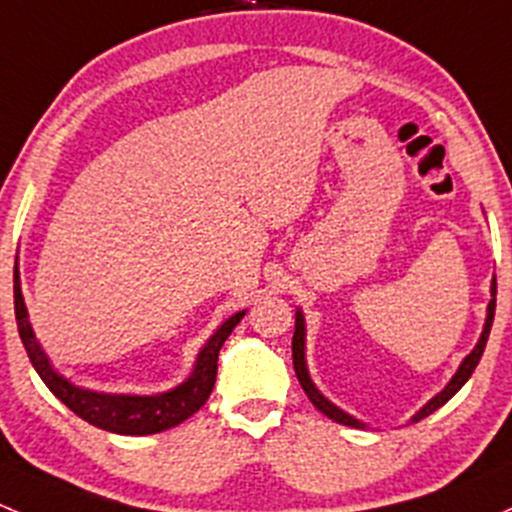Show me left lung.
<instances>
[{"label": "left lung", "instance_id": "1", "mask_svg": "<svg viewBox=\"0 0 512 512\" xmlns=\"http://www.w3.org/2000/svg\"><path fill=\"white\" fill-rule=\"evenodd\" d=\"M491 303H488V315H486V325H483V333H481V340H478V345L473 347L471 355L466 357V360L461 362V367H458V372L453 374L451 382L446 384L444 389H441L439 394H436L431 402H426L424 407L419 409L412 416V421H421L424 416L434 414L436 409L444 407L446 402L453 397V394L458 392V389L463 387V384L468 382V377H471L473 370H476V365L481 362V355L483 350H486V342H488V335H491V325H493V315H495V276H493V283H491ZM293 367H295V377H298L300 387H303V392L308 394V399L313 402V407L318 409V412H323L328 419L337 421V424H345V426H355V429H365V424L362 421H357L355 416L345 414L342 409H337L333 402H328V399L323 397V394L318 392V387L313 384V379H310L308 374V367H305V320H303V313L300 310H295V333H293Z\"/></svg>", "mask_w": 512, "mask_h": 512}]
</instances>
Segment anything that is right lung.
<instances>
[{
  "label": "right lung",
  "instance_id": "1",
  "mask_svg": "<svg viewBox=\"0 0 512 512\" xmlns=\"http://www.w3.org/2000/svg\"><path fill=\"white\" fill-rule=\"evenodd\" d=\"M14 313H17L19 337L21 342H24V350L26 355H29L31 365L39 372V377L44 379L46 387H49L73 414H78L83 421L98 426V429L113 431V434L147 436L172 429V426L182 424L184 419H189L194 412L202 409V404L207 402L209 394H212L214 382H217V362L221 345H224L226 337L231 335V330L239 325V320L244 318L246 310L231 315L217 333L209 337V342L202 347V352H199L197 365H194L187 382H182L179 387L170 389V392L165 394H155V397L91 392V389H81L76 387V384L68 382L66 377H61V374L51 367L49 357L41 350L39 340H36L34 330H31L24 295H21L17 268H14Z\"/></svg>",
  "mask_w": 512,
  "mask_h": 512
}]
</instances>
